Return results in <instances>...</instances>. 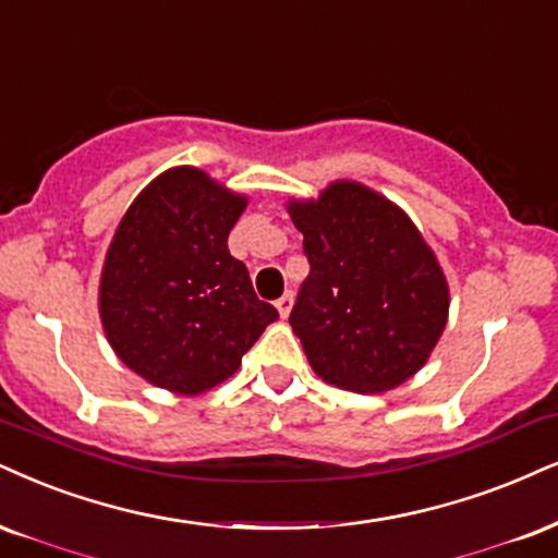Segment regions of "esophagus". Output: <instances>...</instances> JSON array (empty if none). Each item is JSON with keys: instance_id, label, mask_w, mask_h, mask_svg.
I'll return each instance as SVG.
<instances>
[{"instance_id": "obj_1", "label": "esophagus", "mask_w": 558, "mask_h": 558, "mask_svg": "<svg viewBox=\"0 0 558 558\" xmlns=\"http://www.w3.org/2000/svg\"><path fill=\"white\" fill-rule=\"evenodd\" d=\"M292 305H294V294L292 292L281 294V298L277 300V311H279L281 318H287V315L292 313Z\"/></svg>"}]
</instances>
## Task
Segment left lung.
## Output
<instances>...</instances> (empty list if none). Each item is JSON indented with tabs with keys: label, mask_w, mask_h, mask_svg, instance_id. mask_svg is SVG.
Here are the masks:
<instances>
[{
	"label": "left lung",
	"mask_w": 558,
	"mask_h": 558,
	"mask_svg": "<svg viewBox=\"0 0 558 558\" xmlns=\"http://www.w3.org/2000/svg\"><path fill=\"white\" fill-rule=\"evenodd\" d=\"M311 274L290 326L323 383L373 396L398 388L435 352L450 313L445 271L401 206L360 181L290 198Z\"/></svg>",
	"instance_id": "left-lung-1"
}]
</instances>
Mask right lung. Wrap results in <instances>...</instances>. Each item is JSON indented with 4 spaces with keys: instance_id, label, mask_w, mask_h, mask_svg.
<instances>
[{
    "instance_id": "right-lung-1",
    "label": "right lung",
    "mask_w": 558,
    "mask_h": 558,
    "mask_svg": "<svg viewBox=\"0 0 558 558\" xmlns=\"http://www.w3.org/2000/svg\"><path fill=\"white\" fill-rule=\"evenodd\" d=\"M247 196L194 165L168 168L116 227L98 313L116 356L178 396H198L238 373L277 307L258 300L227 235Z\"/></svg>"
}]
</instances>
